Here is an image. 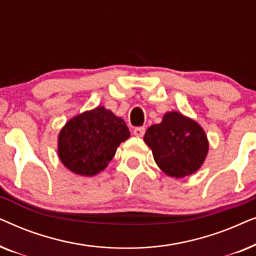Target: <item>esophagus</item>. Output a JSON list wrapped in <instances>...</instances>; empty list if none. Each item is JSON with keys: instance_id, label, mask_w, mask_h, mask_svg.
Returning <instances> with one entry per match:
<instances>
[{"instance_id": "esophagus-1", "label": "esophagus", "mask_w": 256, "mask_h": 256, "mask_svg": "<svg viewBox=\"0 0 256 256\" xmlns=\"http://www.w3.org/2000/svg\"><path fill=\"white\" fill-rule=\"evenodd\" d=\"M132 132H134V135L138 136V138H142L146 132V128L144 127H136Z\"/></svg>"}]
</instances>
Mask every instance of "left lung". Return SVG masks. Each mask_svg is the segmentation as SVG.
Segmentation results:
<instances>
[{
  "instance_id": "left-lung-1",
  "label": "left lung",
  "mask_w": 256,
  "mask_h": 256,
  "mask_svg": "<svg viewBox=\"0 0 256 256\" xmlns=\"http://www.w3.org/2000/svg\"><path fill=\"white\" fill-rule=\"evenodd\" d=\"M143 140L160 169L174 178L197 172L208 152V140L202 126L176 110L164 114L160 124L150 126Z\"/></svg>"
}]
</instances>
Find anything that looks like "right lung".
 <instances>
[{
    "mask_svg": "<svg viewBox=\"0 0 256 256\" xmlns=\"http://www.w3.org/2000/svg\"><path fill=\"white\" fill-rule=\"evenodd\" d=\"M130 138L126 122L104 106L66 122L58 135V157L73 174L94 176L106 169L118 146Z\"/></svg>",
    "mask_w": 256,
    "mask_h": 256,
    "instance_id": "obj_1",
    "label": "right lung"
}]
</instances>
